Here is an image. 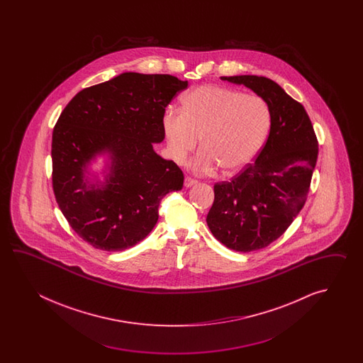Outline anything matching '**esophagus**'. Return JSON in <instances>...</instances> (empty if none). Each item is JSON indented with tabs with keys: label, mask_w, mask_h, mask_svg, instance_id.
<instances>
[{
	"label": "esophagus",
	"mask_w": 363,
	"mask_h": 363,
	"mask_svg": "<svg viewBox=\"0 0 363 363\" xmlns=\"http://www.w3.org/2000/svg\"><path fill=\"white\" fill-rule=\"evenodd\" d=\"M199 183L196 179L191 178V177H186L184 179V185L186 188H189V186H193V185H196Z\"/></svg>",
	"instance_id": "34e87169"
}]
</instances>
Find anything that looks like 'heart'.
<instances>
[{"mask_svg":"<svg viewBox=\"0 0 363 363\" xmlns=\"http://www.w3.org/2000/svg\"><path fill=\"white\" fill-rule=\"evenodd\" d=\"M162 125L175 162L184 163L201 138L203 149L194 158L193 169L210 172L220 166L224 174H235L261 150L270 131L271 113L257 94L201 85L182 99V110L164 113Z\"/></svg>","mask_w":363,"mask_h":363,"instance_id":"b5f03b06","label":"heart"}]
</instances>
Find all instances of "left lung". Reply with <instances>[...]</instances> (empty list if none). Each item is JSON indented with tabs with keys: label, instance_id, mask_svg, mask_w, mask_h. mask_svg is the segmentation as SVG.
<instances>
[{
	"label": "left lung",
	"instance_id": "left-lung-1",
	"mask_svg": "<svg viewBox=\"0 0 363 363\" xmlns=\"http://www.w3.org/2000/svg\"><path fill=\"white\" fill-rule=\"evenodd\" d=\"M220 79L250 88L271 113L270 133L255 163L214 185L206 216L218 241L247 253L279 239L301 211L318 160V140L305 108L274 80L255 75Z\"/></svg>",
	"mask_w": 363,
	"mask_h": 363
}]
</instances>
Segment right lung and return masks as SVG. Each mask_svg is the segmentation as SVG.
Segmentation results:
<instances>
[{
	"mask_svg": "<svg viewBox=\"0 0 363 363\" xmlns=\"http://www.w3.org/2000/svg\"><path fill=\"white\" fill-rule=\"evenodd\" d=\"M188 82L172 75L124 72L85 88L63 108L53 130V191L72 230L96 249L121 252L145 239L160 202L180 191L184 175L157 155L164 108ZM108 155L106 180L87 166Z\"/></svg>",
	"mask_w": 363,
	"mask_h": 363,
	"instance_id": "obj_1",
	"label": "right lung"
}]
</instances>
